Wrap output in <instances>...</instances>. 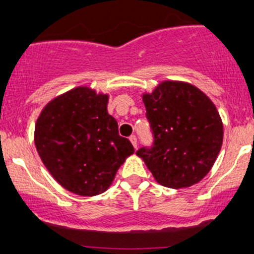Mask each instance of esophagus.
Here are the masks:
<instances>
[{"instance_id": "34e87169", "label": "esophagus", "mask_w": 254, "mask_h": 254, "mask_svg": "<svg viewBox=\"0 0 254 254\" xmlns=\"http://www.w3.org/2000/svg\"><path fill=\"white\" fill-rule=\"evenodd\" d=\"M130 142H131L132 143V146H133V148H137V138H136V136L135 135H131L130 136Z\"/></svg>"}]
</instances>
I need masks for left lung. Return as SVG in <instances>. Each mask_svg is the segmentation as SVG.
Returning a JSON list of instances; mask_svg holds the SVG:
<instances>
[{
	"label": "left lung",
	"mask_w": 254,
	"mask_h": 254,
	"mask_svg": "<svg viewBox=\"0 0 254 254\" xmlns=\"http://www.w3.org/2000/svg\"><path fill=\"white\" fill-rule=\"evenodd\" d=\"M154 143L136 152L159 185L180 189L200 182L223 143L216 106L195 85L164 80L142 95Z\"/></svg>",
	"instance_id": "1"
}]
</instances>
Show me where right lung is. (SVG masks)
I'll return each mask as SVG.
<instances>
[{
  "instance_id": "obj_1",
  "label": "right lung",
  "mask_w": 254,
  "mask_h": 254,
  "mask_svg": "<svg viewBox=\"0 0 254 254\" xmlns=\"http://www.w3.org/2000/svg\"><path fill=\"white\" fill-rule=\"evenodd\" d=\"M108 95L77 86L48 102L35 127V144L54 180L71 193L99 195L110 188L133 154L118 123L107 112Z\"/></svg>"
}]
</instances>
